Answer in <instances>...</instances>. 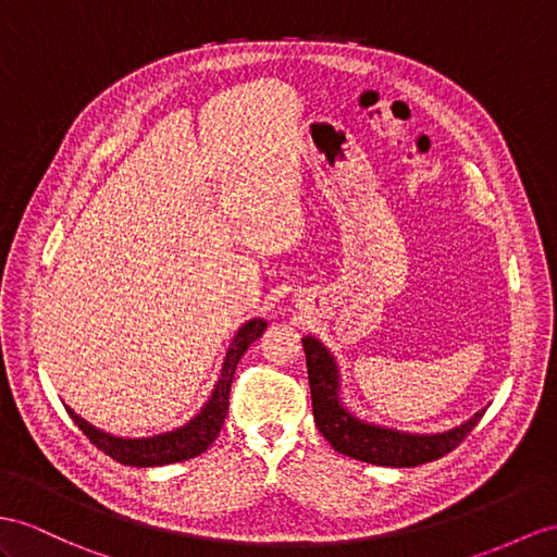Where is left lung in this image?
<instances>
[{"instance_id": "8db88e82", "label": "left lung", "mask_w": 557, "mask_h": 557, "mask_svg": "<svg viewBox=\"0 0 557 557\" xmlns=\"http://www.w3.org/2000/svg\"><path fill=\"white\" fill-rule=\"evenodd\" d=\"M302 347L307 357L311 409H314L319 432L337 454L363 460V463L389 468H416L430 463V460L454 451L486 411L482 409L460 425L444 432H404L371 423L345 406L341 369H337L333 351L314 335H305Z\"/></svg>"}]
</instances>
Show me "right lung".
Returning a JSON list of instances; mask_svg holds the SVG:
<instances>
[{
	"mask_svg": "<svg viewBox=\"0 0 557 557\" xmlns=\"http://www.w3.org/2000/svg\"><path fill=\"white\" fill-rule=\"evenodd\" d=\"M264 331H267L264 319H250L240 325L232 345L226 349L222 371L212 387V395L208 397L206 404H202V409L182 428L160 432V435H153V437H134V440L115 437L111 432L94 428L85 418H79L73 409H67V406L65 411L75 420V425L85 432V437L97 446V449H101L106 456H111L122 466L156 468V466H170V463H180V460L196 458L202 451H208L210 444L216 440V435H220L224 418L228 413V389H232L236 366L240 357L246 355V349L257 341V337H262Z\"/></svg>",
	"mask_w": 557,
	"mask_h": 557,
	"instance_id": "right-lung-1",
	"label": "right lung"
}]
</instances>
